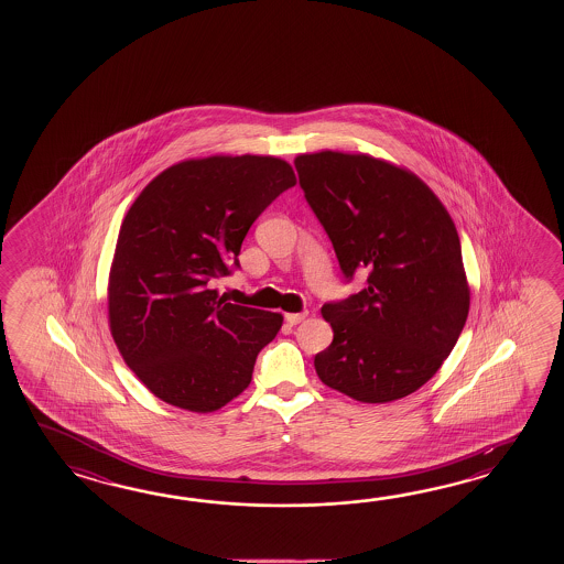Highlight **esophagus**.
<instances>
[{
  "label": "esophagus",
  "instance_id": "34e87169",
  "mask_svg": "<svg viewBox=\"0 0 564 564\" xmlns=\"http://www.w3.org/2000/svg\"><path fill=\"white\" fill-rule=\"evenodd\" d=\"M308 316V312H288L286 314V323L288 324H299L304 321Z\"/></svg>",
  "mask_w": 564,
  "mask_h": 564
}]
</instances>
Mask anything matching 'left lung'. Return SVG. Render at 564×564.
Segmentation results:
<instances>
[{"label": "left lung", "mask_w": 564, "mask_h": 564, "mask_svg": "<svg viewBox=\"0 0 564 564\" xmlns=\"http://www.w3.org/2000/svg\"><path fill=\"white\" fill-rule=\"evenodd\" d=\"M294 165L345 276L369 270L359 294L321 311L335 336L314 357L318 379L360 403L415 393L468 318L454 219L425 181L391 161L326 149L300 153Z\"/></svg>", "instance_id": "obj_1"}]
</instances>
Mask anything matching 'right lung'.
I'll return each instance as SVG.
<instances>
[{
  "label": "right lung",
  "mask_w": 564,
  "mask_h": 564,
  "mask_svg": "<svg viewBox=\"0 0 564 564\" xmlns=\"http://www.w3.org/2000/svg\"><path fill=\"white\" fill-rule=\"evenodd\" d=\"M296 185L272 155L193 156L132 202L108 272V326L120 357L161 401L193 413L228 405L284 316L231 304L214 282L238 265L256 217Z\"/></svg>",
  "instance_id": "right-lung-1"
}]
</instances>
